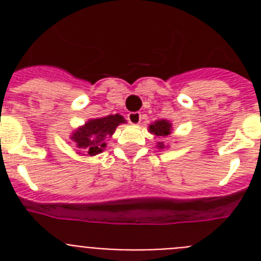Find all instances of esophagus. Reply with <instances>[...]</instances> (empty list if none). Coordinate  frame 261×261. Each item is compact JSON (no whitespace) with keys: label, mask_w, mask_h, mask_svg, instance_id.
Returning <instances> with one entry per match:
<instances>
[{"label":"esophagus","mask_w":261,"mask_h":261,"mask_svg":"<svg viewBox=\"0 0 261 261\" xmlns=\"http://www.w3.org/2000/svg\"><path fill=\"white\" fill-rule=\"evenodd\" d=\"M128 120L129 123L133 124V125H138V124L141 123V114L140 112H130L128 115Z\"/></svg>","instance_id":"1"}]
</instances>
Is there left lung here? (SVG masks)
Returning a JSON list of instances; mask_svg holds the SVG:
<instances>
[{"label":"left lung","mask_w":261,"mask_h":261,"mask_svg":"<svg viewBox=\"0 0 261 261\" xmlns=\"http://www.w3.org/2000/svg\"><path fill=\"white\" fill-rule=\"evenodd\" d=\"M147 129H149V132H150L151 135H154L156 138L161 140V138H165L167 137V136L171 135L172 124L170 120H156L153 124H150ZM156 147H158V149H166V145L163 144L162 141H156Z\"/></svg>","instance_id":"1"}]
</instances>
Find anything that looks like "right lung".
I'll use <instances>...</instances> for the list:
<instances>
[{"instance_id":"right-lung-1","label":"right lung","mask_w":261,"mask_h":261,"mask_svg":"<svg viewBox=\"0 0 261 261\" xmlns=\"http://www.w3.org/2000/svg\"><path fill=\"white\" fill-rule=\"evenodd\" d=\"M125 123L126 120L119 114L90 119L71 132L70 142L78 149L77 154L95 156L103 153L107 146V138L114 135L117 126Z\"/></svg>"}]
</instances>
